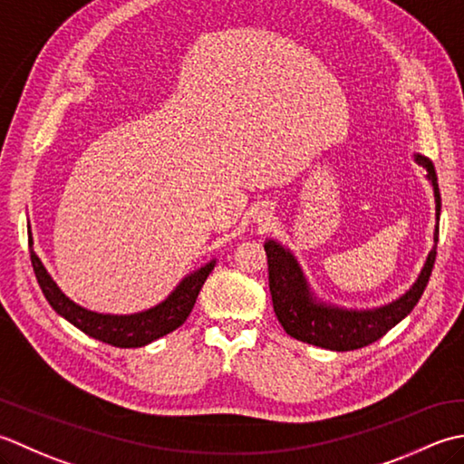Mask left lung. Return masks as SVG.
<instances>
[{
  "instance_id": "1",
  "label": "left lung",
  "mask_w": 464,
  "mask_h": 464,
  "mask_svg": "<svg viewBox=\"0 0 464 464\" xmlns=\"http://www.w3.org/2000/svg\"><path fill=\"white\" fill-rule=\"evenodd\" d=\"M414 160L427 169V178L430 179L434 190V202H437V226H434V246L429 252V258L419 274V278L411 290L399 300L384 304L381 308L371 310H351L326 304L316 300L314 292H310L308 282L302 274L298 260L292 252L278 242L268 240L264 244L268 256V285L272 295L274 312H276L278 323L292 338L302 343L314 344L326 351H356L372 344L374 340L382 338L392 326L411 314L417 306L424 288L429 285L430 272L437 258V242H439V216H440V192L439 179L434 166L429 158L420 154Z\"/></svg>"
}]
</instances>
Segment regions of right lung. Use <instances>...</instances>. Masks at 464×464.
I'll use <instances>...</instances> for the list:
<instances>
[{
  "instance_id": "add662e5",
  "label": "right lung",
  "mask_w": 464,
  "mask_h": 464,
  "mask_svg": "<svg viewBox=\"0 0 464 464\" xmlns=\"http://www.w3.org/2000/svg\"><path fill=\"white\" fill-rule=\"evenodd\" d=\"M30 256L37 285H40L45 300L50 302V306L75 328H80L82 333L118 348L146 346L150 343H154L156 338L166 336L178 326H182L186 323V318L190 316L194 302L202 290V285L216 264V260H212L208 262L206 266L188 274V276L176 286L172 295L164 302H160L158 306L138 312V314L118 316L100 314V312H92L88 308L75 304V302L65 296L58 288V285L52 280V276L47 274L42 260L35 256L34 250L30 252Z\"/></svg>"
}]
</instances>
